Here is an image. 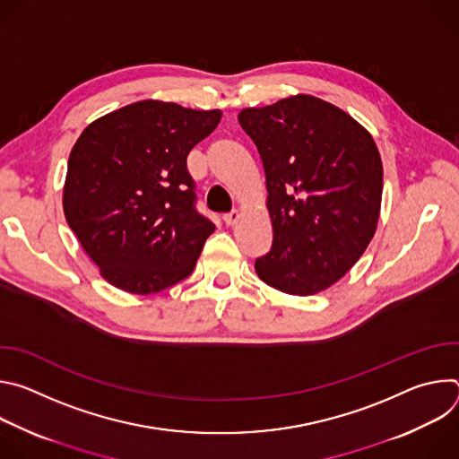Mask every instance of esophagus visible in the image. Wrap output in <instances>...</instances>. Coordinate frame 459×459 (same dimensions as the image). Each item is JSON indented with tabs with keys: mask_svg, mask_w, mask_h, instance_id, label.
<instances>
[{
	"mask_svg": "<svg viewBox=\"0 0 459 459\" xmlns=\"http://www.w3.org/2000/svg\"><path fill=\"white\" fill-rule=\"evenodd\" d=\"M238 220H239V212H238V211H232L230 214H225V216H223V221H225V225H227V227L236 225V223H238Z\"/></svg>",
	"mask_w": 459,
	"mask_h": 459,
	"instance_id": "obj_1",
	"label": "esophagus"
}]
</instances>
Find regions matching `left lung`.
I'll use <instances>...</instances> for the list:
<instances>
[{"instance_id":"1","label":"left lung","mask_w":459,"mask_h":459,"mask_svg":"<svg viewBox=\"0 0 459 459\" xmlns=\"http://www.w3.org/2000/svg\"><path fill=\"white\" fill-rule=\"evenodd\" d=\"M265 170L273 247L261 281L312 296L342 280L374 238L383 165L368 130L340 107L296 94L238 114Z\"/></svg>"}]
</instances>
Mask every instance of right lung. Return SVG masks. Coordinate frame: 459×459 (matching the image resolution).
Returning <instances> with one entry per match:
<instances>
[{"label":"right lung","mask_w":459,"mask_h":459,"mask_svg":"<svg viewBox=\"0 0 459 459\" xmlns=\"http://www.w3.org/2000/svg\"><path fill=\"white\" fill-rule=\"evenodd\" d=\"M221 119L145 100L92 121L74 143L63 212L100 274L130 294L185 280L214 223L194 209L186 156Z\"/></svg>","instance_id":"right-lung-1"}]
</instances>
